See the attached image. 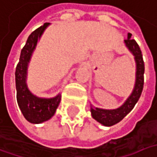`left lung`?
Instances as JSON below:
<instances>
[{"label": "left lung", "instance_id": "left-lung-1", "mask_svg": "<svg viewBox=\"0 0 157 157\" xmlns=\"http://www.w3.org/2000/svg\"><path fill=\"white\" fill-rule=\"evenodd\" d=\"M132 33H128L127 39L124 40L125 46L133 55L136 63V75H135V84L131 95L125 100L121 106L116 109H103L95 107L90 104V113L93 119L104 126H112L122 121L128 115L138 102L141 95L144 85V61H143L141 51L135 40L131 39Z\"/></svg>", "mask_w": 157, "mask_h": 157}]
</instances>
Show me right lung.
Listing matches in <instances>:
<instances>
[{"label":"right lung","instance_id":"1","mask_svg":"<svg viewBox=\"0 0 157 157\" xmlns=\"http://www.w3.org/2000/svg\"><path fill=\"white\" fill-rule=\"evenodd\" d=\"M51 23H45L29 35L25 45L21 51L19 62L16 68L17 100L24 117L31 124H42L50 120L55 115L61 100L59 93L53 98H40L33 94L27 86V70L33 53L40 41L42 33Z\"/></svg>","mask_w":157,"mask_h":157}]
</instances>
